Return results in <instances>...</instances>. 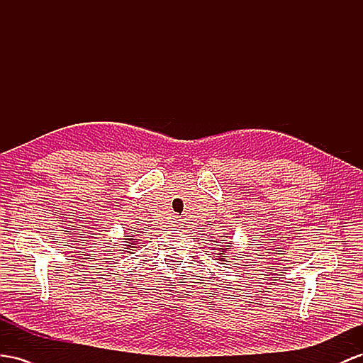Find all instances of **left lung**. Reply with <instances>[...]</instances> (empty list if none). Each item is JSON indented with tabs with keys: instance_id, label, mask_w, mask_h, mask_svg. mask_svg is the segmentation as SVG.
I'll list each match as a JSON object with an SVG mask.
<instances>
[{
	"instance_id": "left-lung-1",
	"label": "left lung",
	"mask_w": 363,
	"mask_h": 363,
	"mask_svg": "<svg viewBox=\"0 0 363 363\" xmlns=\"http://www.w3.org/2000/svg\"><path fill=\"white\" fill-rule=\"evenodd\" d=\"M222 250H224V248H222ZM222 253H225V252H222ZM224 257H225V256H222V257H220V259H224Z\"/></svg>"
}]
</instances>
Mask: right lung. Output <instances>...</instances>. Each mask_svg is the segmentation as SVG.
<instances>
[{"label": "right lung", "instance_id": "1", "mask_svg": "<svg viewBox=\"0 0 363 363\" xmlns=\"http://www.w3.org/2000/svg\"><path fill=\"white\" fill-rule=\"evenodd\" d=\"M128 244H130V247H132V245H133V242H128Z\"/></svg>", "mask_w": 363, "mask_h": 363}]
</instances>
